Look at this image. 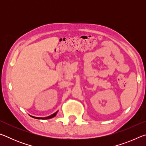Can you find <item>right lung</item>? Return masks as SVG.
<instances>
[{
    "label": "right lung",
    "instance_id": "obj_1",
    "mask_svg": "<svg viewBox=\"0 0 146 146\" xmlns=\"http://www.w3.org/2000/svg\"><path fill=\"white\" fill-rule=\"evenodd\" d=\"M58 113V111L56 112H55V113H53V115H51L50 116H48V117H33V116H31V117L32 118H36V119H42V120H46V119H49V118H53L54 117H55V116L56 115V114H57Z\"/></svg>",
    "mask_w": 146,
    "mask_h": 146
}]
</instances>
